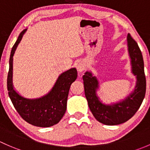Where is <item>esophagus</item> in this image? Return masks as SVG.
Returning <instances> with one entry per match:
<instances>
[{
  "mask_svg": "<svg viewBox=\"0 0 150 150\" xmlns=\"http://www.w3.org/2000/svg\"><path fill=\"white\" fill-rule=\"evenodd\" d=\"M76 69L78 70V72H82L83 71L85 70L86 69V65L83 62H79L77 63L76 64Z\"/></svg>",
  "mask_w": 150,
  "mask_h": 150,
  "instance_id": "1",
  "label": "esophagus"
}]
</instances>
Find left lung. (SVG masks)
<instances>
[{"instance_id": "left-lung-1", "label": "left lung", "mask_w": 150, "mask_h": 150, "mask_svg": "<svg viewBox=\"0 0 150 150\" xmlns=\"http://www.w3.org/2000/svg\"><path fill=\"white\" fill-rule=\"evenodd\" d=\"M128 55L131 59V72L137 82L134 91L124 99L115 103L104 104L97 94L99 83L91 71L83 76L85 95L88 107L95 118L104 125H115L129 120L139 109L146 93V78L142 51L130 34L127 35Z\"/></svg>"}]
</instances>
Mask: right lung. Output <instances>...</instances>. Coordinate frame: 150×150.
Masks as SVG:
<instances>
[{
	"instance_id": "1",
	"label": "right lung",
	"mask_w": 150,
	"mask_h": 150,
	"mask_svg": "<svg viewBox=\"0 0 150 150\" xmlns=\"http://www.w3.org/2000/svg\"><path fill=\"white\" fill-rule=\"evenodd\" d=\"M27 29L19 34L11 51L9 70L7 78L8 96L13 107L21 117L28 123L38 127H51L61 120L67 109V101L71 84L77 79L75 67L62 72L51 90L37 99H28L16 91L13 86V57Z\"/></svg>"
}]
</instances>
